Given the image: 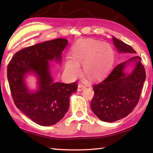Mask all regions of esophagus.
<instances>
[{"mask_svg":"<svg viewBox=\"0 0 153 153\" xmlns=\"http://www.w3.org/2000/svg\"><path fill=\"white\" fill-rule=\"evenodd\" d=\"M85 88V86L83 85L82 83H79L78 86H77V91H82Z\"/></svg>","mask_w":153,"mask_h":153,"instance_id":"obj_1","label":"esophagus"}]
</instances>
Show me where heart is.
I'll return each mask as SVG.
<instances>
[{
	"instance_id": "heart-1",
	"label": "heart",
	"mask_w": 153,
	"mask_h": 153,
	"mask_svg": "<svg viewBox=\"0 0 153 153\" xmlns=\"http://www.w3.org/2000/svg\"><path fill=\"white\" fill-rule=\"evenodd\" d=\"M72 56H68L64 71L70 78H76L82 73L83 64L86 76L91 79L102 77L111 66L114 51L110 45L98 40L87 39L77 42L72 48Z\"/></svg>"
}]
</instances>
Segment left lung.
I'll return each mask as SVG.
<instances>
[{
    "mask_svg": "<svg viewBox=\"0 0 153 153\" xmlns=\"http://www.w3.org/2000/svg\"><path fill=\"white\" fill-rule=\"evenodd\" d=\"M118 53L135 54L131 46L112 36ZM141 58L133 56L117 65L106 78L93 86L95 91L91 102L94 114L104 122H113L125 118L137 105L146 78ZM129 65L134 68L131 73L125 71Z\"/></svg>",
    "mask_w": 153,
    "mask_h": 153,
    "instance_id": "obj_1",
    "label": "left lung"
}]
</instances>
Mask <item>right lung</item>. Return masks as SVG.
Returning a JSON list of instances; mask_svg holds the SVG:
<instances>
[{"mask_svg":"<svg viewBox=\"0 0 153 153\" xmlns=\"http://www.w3.org/2000/svg\"><path fill=\"white\" fill-rule=\"evenodd\" d=\"M68 40L56 39L17 52L7 68V77L16 107L37 124L54 125L63 118L70 106V97L76 92V82H56L51 73L49 61L59 64ZM33 74L38 88L28 89L25 78Z\"/></svg>","mask_w":153,"mask_h":153,"instance_id":"obj_1","label":"right lung"}]
</instances>
